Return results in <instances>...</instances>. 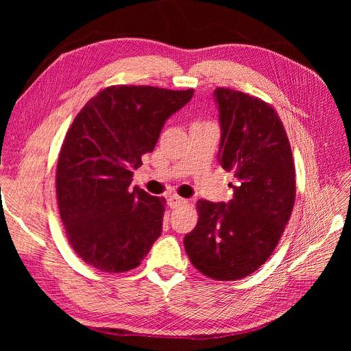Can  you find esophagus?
<instances>
[{"instance_id": "34e87169", "label": "esophagus", "mask_w": 351, "mask_h": 351, "mask_svg": "<svg viewBox=\"0 0 351 351\" xmlns=\"http://www.w3.org/2000/svg\"><path fill=\"white\" fill-rule=\"evenodd\" d=\"M186 204H187V200L183 199V197H180V196L173 195V196L168 197V205H169V208H173V209L182 206V205H186Z\"/></svg>"}]
</instances>
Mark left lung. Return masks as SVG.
Segmentation results:
<instances>
[{"label":"left lung","instance_id":"1","mask_svg":"<svg viewBox=\"0 0 351 351\" xmlns=\"http://www.w3.org/2000/svg\"><path fill=\"white\" fill-rule=\"evenodd\" d=\"M221 123L218 159L234 174L228 204L197 200V224L184 237L193 267L217 281L247 277L268 261L282 236L295 199L289 137L272 105L217 88Z\"/></svg>","mask_w":351,"mask_h":351}]
</instances>
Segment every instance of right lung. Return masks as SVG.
Here are the masks:
<instances>
[{
  "mask_svg": "<svg viewBox=\"0 0 351 351\" xmlns=\"http://www.w3.org/2000/svg\"><path fill=\"white\" fill-rule=\"evenodd\" d=\"M193 92L117 84L73 120L58 156L57 202L70 246L90 267L134 269L161 236L165 199L132 190L133 169Z\"/></svg>",
  "mask_w": 351,
  "mask_h": 351,
  "instance_id": "obj_1",
  "label": "right lung"
}]
</instances>
